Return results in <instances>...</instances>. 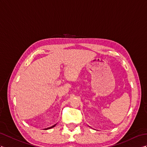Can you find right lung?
Instances as JSON below:
<instances>
[{
    "mask_svg": "<svg viewBox=\"0 0 147 147\" xmlns=\"http://www.w3.org/2000/svg\"><path fill=\"white\" fill-rule=\"evenodd\" d=\"M56 125V124H55V125H53L52 127H49V128H47V129H45V130H47V129H51V128H53V127H54Z\"/></svg>",
    "mask_w": 147,
    "mask_h": 147,
    "instance_id": "obj_1",
    "label": "right lung"
}]
</instances>
